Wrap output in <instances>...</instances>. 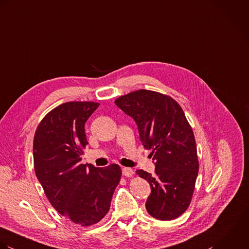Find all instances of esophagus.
Wrapping results in <instances>:
<instances>
[{
	"mask_svg": "<svg viewBox=\"0 0 249 249\" xmlns=\"http://www.w3.org/2000/svg\"><path fill=\"white\" fill-rule=\"evenodd\" d=\"M122 173L125 177H132L134 175V170L130 167H123L122 168Z\"/></svg>",
	"mask_w": 249,
	"mask_h": 249,
	"instance_id": "esophagus-1",
	"label": "esophagus"
}]
</instances>
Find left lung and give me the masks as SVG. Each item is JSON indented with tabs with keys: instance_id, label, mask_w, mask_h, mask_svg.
Instances as JSON below:
<instances>
[{
	"instance_id": "obj_1",
	"label": "left lung",
	"mask_w": 249,
	"mask_h": 249,
	"mask_svg": "<svg viewBox=\"0 0 249 249\" xmlns=\"http://www.w3.org/2000/svg\"><path fill=\"white\" fill-rule=\"evenodd\" d=\"M114 103L134 118L155 161L154 174L136 172L151 187L145 204L148 213L160 220L177 218L191 204L199 169L195 135L181 106L168 95L147 89L122 95Z\"/></svg>"
}]
</instances>
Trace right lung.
<instances>
[{
  "instance_id": "obj_1",
  "label": "right lung",
  "mask_w": 249,
  "mask_h": 249,
  "mask_svg": "<svg viewBox=\"0 0 249 249\" xmlns=\"http://www.w3.org/2000/svg\"><path fill=\"white\" fill-rule=\"evenodd\" d=\"M96 102H67L49 111L34 138L36 175L52 206L81 226L98 223L107 213L121 168L81 163L87 145L85 124Z\"/></svg>"
}]
</instances>
